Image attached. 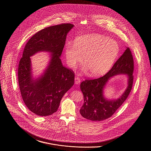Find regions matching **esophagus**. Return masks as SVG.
Instances as JSON below:
<instances>
[{"label": "esophagus", "instance_id": "esophagus-1", "mask_svg": "<svg viewBox=\"0 0 151 151\" xmlns=\"http://www.w3.org/2000/svg\"><path fill=\"white\" fill-rule=\"evenodd\" d=\"M80 79L79 78V77H76L75 78V84H79L80 83Z\"/></svg>", "mask_w": 151, "mask_h": 151}]
</instances>
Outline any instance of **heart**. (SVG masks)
Wrapping results in <instances>:
<instances>
[{
  "label": "heart",
  "instance_id": "b5f03b06",
  "mask_svg": "<svg viewBox=\"0 0 151 151\" xmlns=\"http://www.w3.org/2000/svg\"><path fill=\"white\" fill-rule=\"evenodd\" d=\"M118 52L119 46L114 40L97 34L78 37L74 45L68 43L65 49L67 62L70 67L80 65L84 57V70H89L90 75L94 76L106 72Z\"/></svg>",
  "mask_w": 151,
  "mask_h": 151
}]
</instances>
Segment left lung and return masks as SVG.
Masks as SVG:
<instances>
[{
	"mask_svg": "<svg viewBox=\"0 0 151 151\" xmlns=\"http://www.w3.org/2000/svg\"><path fill=\"white\" fill-rule=\"evenodd\" d=\"M134 62L131 51L127 47L109 72L95 79H86L82 81L80 89L84 95V103L80 110L81 115L87 119L101 121L110 118L127 99L132 89ZM124 73L129 77L128 86L125 93L117 100L107 101L103 96V89L110 77Z\"/></svg>",
	"mask_w": 151,
	"mask_h": 151,
	"instance_id": "obj_1",
	"label": "left lung"
}]
</instances>
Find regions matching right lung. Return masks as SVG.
I'll return each instance as SVG.
<instances>
[{
  "label": "right lung",
  "instance_id": "right-lung-1",
  "mask_svg": "<svg viewBox=\"0 0 151 151\" xmlns=\"http://www.w3.org/2000/svg\"><path fill=\"white\" fill-rule=\"evenodd\" d=\"M73 25L67 23L42 29L26 44L18 67V80L22 99L35 114L51 115L57 111L63 96L74 84L75 72L64 67L60 57L66 36ZM41 50L53 53L51 62L41 78H31L29 57Z\"/></svg>",
  "mask_w": 151,
  "mask_h": 151
}]
</instances>
